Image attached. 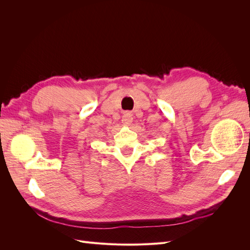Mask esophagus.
Returning <instances> with one entry per match:
<instances>
[{"label":"esophagus","mask_w":250,"mask_h":250,"mask_svg":"<svg viewBox=\"0 0 250 250\" xmlns=\"http://www.w3.org/2000/svg\"><path fill=\"white\" fill-rule=\"evenodd\" d=\"M132 112L131 111H125L122 117V123L124 126H129L132 123Z\"/></svg>","instance_id":"obj_1"}]
</instances>
